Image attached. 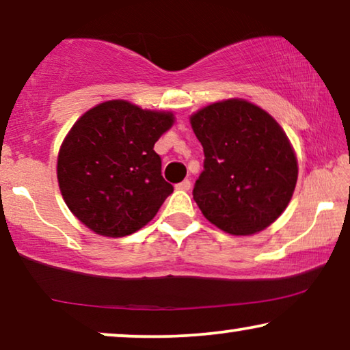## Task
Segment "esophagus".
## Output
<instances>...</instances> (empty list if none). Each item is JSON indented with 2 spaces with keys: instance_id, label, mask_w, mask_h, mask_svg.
Segmentation results:
<instances>
[{
  "instance_id": "obj_1",
  "label": "esophagus",
  "mask_w": 350,
  "mask_h": 350,
  "mask_svg": "<svg viewBox=\"0 0 350 350\" xmlns=\"http://www.w3.org/2000/svg\"><path fill=\"white\" fill-rule=\"evenodd\" d=\"M176 189L180 191H189L191 189V181L189 180H183L181 183L176 185Z\"/></svg>"
}]
</instances>
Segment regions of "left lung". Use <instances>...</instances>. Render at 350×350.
I'll list each match as a JSON object with an SVG mask.
<instances>
[{
    "instance_id": "8db88e82",
    "label": "left lung",
    "mask_w": 350,
    "mask_h": 350,
    "mask_svg": "<svg viewBox=\"0 0 350 350\" xmlns=\"http://www.w3.org/2000/svg\"><path fill=\"white\" fill-rule=\"evenodd\" d=\"M191 126L205 156L193 189L204 217L232 236L274 223L298 180L295 151L275 119L247 100L231 98L199 109Z\"/></svg>"
}]
</instances>
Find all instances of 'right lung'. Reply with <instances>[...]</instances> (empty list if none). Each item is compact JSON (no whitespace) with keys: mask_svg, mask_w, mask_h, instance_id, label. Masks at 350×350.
Segmentation results:
<instances>
[{"mask_svg":"<svg viewBox=\"0 0 350 350\" xmlns=\"http://www.w3.org/2000/svg\"><path fill=\"white\" fill-rule=\"evenodd\" d=\"M174 119L172 113L109 100L75 122L59 151L57 178L81 223L100 236L124 237L154 218L174 193L154 143Z\"/></svg>","mask_w":350,"mask_h":350,"instance_id":"obj_1","label":"right lung"}]
</instances>
